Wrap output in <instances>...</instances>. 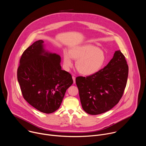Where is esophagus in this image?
Here are the masks:
<instances>
[{
	"label": "esophagus",
	"instance_id": "obj_1",
	"mask_svg": "<svg viewBox=\"0 0 146 146\" xmlns=\"http://www.w3.org/2000/svg\"><path fill=\"white\" fill-rule=\"evenodd\" d=\"M72 78H73V82L75 83L76 82V77L74 76H73Z\"/></svg>",
	"mask_w": 146,
	"mask_h": 146
}]
</instances>
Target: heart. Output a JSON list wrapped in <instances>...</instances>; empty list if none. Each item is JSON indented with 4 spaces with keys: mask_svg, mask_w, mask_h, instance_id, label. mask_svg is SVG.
<instances>
[{
    "mask_svg": "<svg viewBox=\"0 0 146 146\" xmlns=\"http://www.w3.org/2000/svg\"><path fill=\"white\" fill-rule=\"evenodd\" d=\"M72 58L76 60L75 65L78 72L85 76H90L99 72L106 60L104 52L91 44L73 47L69 52L65 50L63 59L66 69L72 67Z\"/></svg>",
    "mask_w": 146,
    "mask_h": 146,
    "instance_id": "obj_1",
    "label": "heart"
}]
</instances>
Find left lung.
Masks as SVG:
<instances>
[{
	"label": "left lung",
	"instance_id": "left-lung-1",
	"mask_svg": "<svg viewBox=\"0 0 146 146\" xmlns=\"http://www.w3.org/2000/svg\"><path fill=\"white\" fill-rule=\"evenodd\" d=\"M128 76L127 60L118 50L103 69L86 77H77L76 82L83 110L97 115L111 109L122 96Z\"/></svg>",
	"mask_w": 146,
	"mask_h": 146
}]
</instances>
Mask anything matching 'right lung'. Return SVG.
<instances>
[{
	"label": "right lung",
	"instance_id": "obj_1",
	"mask_svg": "<svg viewBox=\"0 0 146 146\" xmlns=\"http://www.w3.org/2000/svg\"><path fill=\"white\" fill-rule=\"evenodd\" d=\"M39 40L23 52L17 78L24 98L38 111L52 113L60 107L67 89L73 81L62 70L60 56L46 51Z\"/></svg>",
	"mask_w": 146,
	"mask_h": 146
}]
</instances>
